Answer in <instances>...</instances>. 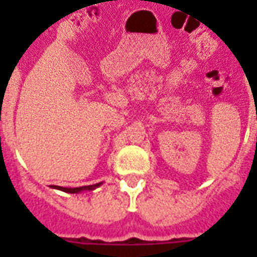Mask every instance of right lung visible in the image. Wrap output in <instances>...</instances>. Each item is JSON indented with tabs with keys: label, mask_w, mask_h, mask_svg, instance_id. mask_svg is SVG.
<instances>
[{
	"label": "right lung",
	"mask_w": 257,
	"mask_h": 257,
	"mask_svg": "<svg viewBox=\"0 0 257 257\" xmlns=\"http://www.w3.org/2000/svg\"><path fill=\"white\" fill-rule=\"evenodd\" d=\"M101 183L94 184V185H86V187H80V188H64V187H58V185H50L52 188H56V189H60V191H64L66 193H78L81 191H92L94 188H97Z\"/></svg>",
	"instance_id": "right-lung-1"
}]
</instances>
